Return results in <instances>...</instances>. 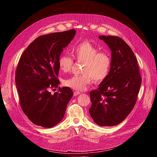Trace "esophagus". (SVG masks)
<instances>
[{
    "mask_svg": "<svg viewBox=\"0 0 157 157\" xmlns=\"http://www.w3.org/2000/svg\"><path fill=\"white\" fill-rule=\"evenodd\" d=\"M81 94V93L79 92V91H75V92L74 93V96H78V95H79V94Z\"/></svg>",
    "mask_w": 157,
    "mask_h": 157,
    "instance_id": "34e87169",
    "label": "esophagus"
}]
</instances>
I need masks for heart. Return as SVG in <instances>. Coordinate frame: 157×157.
Returning a JSON list of instances; mask_svg holds the SVG:
<instances>
[{"label": "heart", "instance_id": "1", "mask_svg": "<svg viewBox=\"0 0 157 157\" xmlns=\"http://www.w3.org/2000/svg\"><path fill=\"white\" fill-rule=\"evenodd\" d=\"M72 54L78 61L84 62L81 75H75L64 81L65 86L75 90L83 91L92 82L104 81L109 75L111 67L110 56L99 50L94 44L83 41L72 48ZM73 60L68 55H61L58 60V66L63 73L68 72L72 68Z\"/></svg>", "mask_w": 157, "mask_h": 157}]
</instances>
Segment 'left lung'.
<instances>
[{
  "mask_svg": "<svg viewBox=\"0 0 157 157\" xmlns=\"http://www.w3.org/2000/svg\"><path fill=\"white\" fill-rule=\"evenodd\" d=\"M111 51V67L107 77L98 89L90 92L89 110L99 126H114L130 113L142 82L137 59L130 47L121 38L101 35Z\"/></svg>",
  "mask_w": 157,
  "mask_h": 157,
  "instance_id": "left-lung-1",
  "label": "left lung"
}]
</instances>
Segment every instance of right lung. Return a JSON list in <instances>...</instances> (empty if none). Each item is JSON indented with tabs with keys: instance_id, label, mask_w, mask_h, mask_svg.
<instances>
[{
	"instance_id": "1",
	"label": "right lung",
	"mask_w": 157,
	"mask_h": 157,
	"mask_svg": "<svg viewBox=\"0 0 157 157\" xmlns=\"http://www.w3.org/2000/svg\"><path fill=\"white\" fill-rule=\"evenodd\" d=\"M76 35L72 29L40 36L21 55L17 67L15 84L20 106L35 125L52 128L59 123L73 96L68 87L52 94L59 84L58 60L63 49Z\"/></svg>"
}]
</instances>
